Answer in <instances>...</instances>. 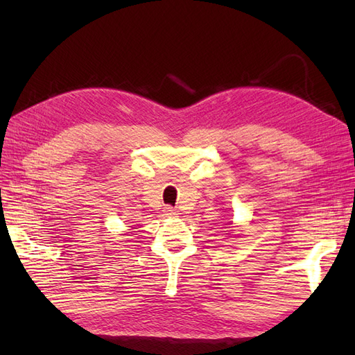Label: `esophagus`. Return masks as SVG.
<instances>
[{
	"instance_id": "1",
	"label": "esophagus",
	"mask_w": 355,
	"mask_h": 355,
	"mask_svg": "<svg viewBox=\"0 0 355 355\" xmlns=\"http://www.w3.org/2000/svg\"><path fill=\"white\" fill-rule=\"evenodd\" d=\"M164 214H165L166 217H175V216L178 214V211H177L174 207H171V206H166V207L164 209Z\"/></svg>"
}]
</instances>
